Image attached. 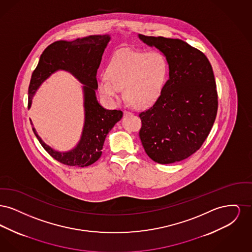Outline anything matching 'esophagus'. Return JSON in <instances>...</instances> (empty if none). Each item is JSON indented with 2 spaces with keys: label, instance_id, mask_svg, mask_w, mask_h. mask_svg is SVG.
<instances>
[{
  "label": "esophagus",
  "instance_id": "obj_1",
  "mask_svg": "<svg viewBox=\"0 0 252 252\" xmlns=\"http://www.w3.org/2000/svg\"><path fill=\"white\" fill-rule=\"evenodd\" d=\"M132 113L128 110H125L124 111V116H128V115H131Z\"/></svg>",
  "mask_w": 252,
  "mask_h": 252
}]
</instances>
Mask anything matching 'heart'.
<instances>
[{
	"label": "heart",
	"instance_id": "1",
	"mask_svg": "<svg viewBox=\"0 0 252 252\" xmlns=\"http://www.w3.org/2000/svg\"><path fill=\"white\" fill-rule=\"evenodd\" d=\"M168 74L165 57L158 51L117 52L108 62L106 75L97 89L106 101L115 102L123 89L124 98L134 108H147L161 94Z\"/></svg>",
	"mask_w": 252,
	"mask_h": 252
}]
</instances>
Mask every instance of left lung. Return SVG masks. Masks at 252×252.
<instances>
[{
    "instance_id": "8db88e82",
    "label": "left lung",
    "mask_w": 252,
    "mask_h": 252,
    "mask_svg": "<svg viewBox=\"0 0 252 252\" xmlns=\"http://www.w3.org/2000/svg\"><path fill=\"white\" fill-rule=\"evenodd\" d=\"M166 58L169 79L153 107L139 114V132L148 157L160 164L187 158L211 131L217 113L212 65L203 53L179 38L139 35Z\"/></svg>"
}]
</instances>
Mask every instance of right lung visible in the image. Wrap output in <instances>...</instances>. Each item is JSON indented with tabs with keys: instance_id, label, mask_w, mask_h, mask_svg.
I'll return each mask as SVG.
<instances>
[{
	"instance_id": "add662e5",
	"label": "right lung",
	"mask_w": 252,
	"mask_h": 252,
	"mask_svg": "<svg viewBox=\"0 0 252 252\" xmlns=\"http://www.w3.org/2000/svg\"><path fill=\"white\" fill-rule=\"evenodd\" d=\"M109 40L108 35H94L72 41H56L43 51L32 73L28 89V108L31 107L32 99L39 86L59 70L71 72L84 85V126L81 138L74 148L67 152L56 151L41 140L33 127L38 142L49 155L65 165L85 167L94 163L102 155L108 132L123 117L121 110L106 109L96 99L97 70Z\"/></svg>"
}]
</instances>
